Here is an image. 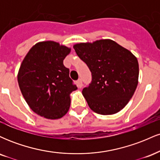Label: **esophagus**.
<instances>
[{
  "label": "esophagus",
  "instance_id": "34e87169",
  "mask_svg": "<svg viewBox=\"0 0 160 160\" xmlns=\"http://www.w3.org/2000/svg\"><path fill=\"white\" fill-rule=\"evenodd\" d=\"M77 85H78V88H82V80L81 79H79V80H77Z\"/></svg>",
  "mask_w": 160,
  "mask_h": 160
}]
</instances>
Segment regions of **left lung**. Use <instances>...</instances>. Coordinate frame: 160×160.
Returning a JSON list of instances; mask_svg holds the SVG:
<instances>
[{
    "instance_id": "obj_1",
    "label": "left lung",
    "mask_w": 160,
    "mask_h": 160,
    "mask_svg": "<svg viewBox=\"0 0 160 160\" xmlns=\"http://www.w3.org/2000/svg\"><path fill=\"white\" fill-rule=\"evenodd\" d=\"M74 49L92 73L91 82L82 91L89 108L102 115L120 111L137 88L136 57L111 40L78 43Z\"/></svg>"
}]
</instances>
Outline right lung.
<instances>
[{
  "label": "right lung",
  "instance_id": "add662e5",
  "mask_svg": "<svg viewBox=\"0 0 160 160\" xmlns=\"http://www.w3.org/2000/svg\"><path fill=\"white\" fill-rule=\"evenodd\" d=\"M70 49L54 41L38 43L25 57L18 74L23 97L37 114L59 119L68 111L70 95L78 89L63 60Z\"/></svg>",
  "mask_w": 160,
  "mask_h": 160
}]
</instances>
